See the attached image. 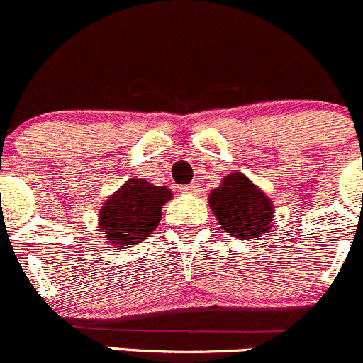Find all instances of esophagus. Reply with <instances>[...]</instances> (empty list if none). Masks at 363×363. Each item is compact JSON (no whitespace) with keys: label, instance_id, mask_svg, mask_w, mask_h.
I'll list each match as a JSON object with an SVG mask.
<instances>
[{"label":"esophagus","instance_id":"1","mask_svg":"<svg viewBox=\"0 0 363 363\" xmlns=\"http://www.w3.org/2000/svg\"><path fill=\"white\" fill-rule=\"evenodd\" d=\"M197 189H199V183L192 182V183H189V185L183 186V192H186V194H196Z\"/></svg>","mask_w":363,"mask_h":363}]
</instances>
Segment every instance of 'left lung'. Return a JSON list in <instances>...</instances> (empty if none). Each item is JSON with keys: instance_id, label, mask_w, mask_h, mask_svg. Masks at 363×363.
Returning <instances> with one entry per match:
<instances>
[{"instance_id": "8db88e82", "label": "left lung", "mask_w": 363, "mask_h": 363, "mask_svg": "<svg viewBox=\"0 0 363 363\" xmlns=\"http://www.w3.org/2000/svg\"><path fill=\"white\" fill-rule=\"evenodd\" d=\"M211 211L224 231L240 240H252L270 233L275 208L270 197L243 173L222 178L208 197Z\"/></svg>"}]
</instances>
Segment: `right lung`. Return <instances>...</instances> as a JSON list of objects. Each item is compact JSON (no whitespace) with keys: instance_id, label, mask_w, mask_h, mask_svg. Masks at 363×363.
I'll return each instance as SVG.
<instances>
[{"instance_id":"add662e5","label":"right lung","mask_w":363,"mask_h":363,"mask_svg":"<svg viewBox=\"0 0 363 363\" xmlns=\"http://www.w3.org/2000/svg\"><path fill=\"white\" fill-rule=\"evenodd\" d=\"M173 197L167 186H155L141 178H132L104 203L99 225L104 238L114 249L143 242L162 218V206Z\"/></svg>"}]
</instances>
